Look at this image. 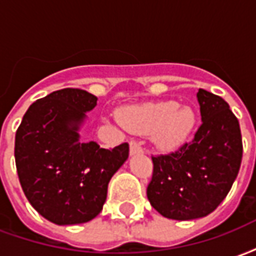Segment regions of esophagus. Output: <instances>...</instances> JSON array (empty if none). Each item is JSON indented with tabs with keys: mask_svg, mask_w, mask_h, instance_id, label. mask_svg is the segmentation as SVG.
Wrapping results in <instances>:
<instances>
[{
	"mask_svg": "<svg viewBox=\"0 0 256 256\" xmlns=\"http://www.w3.org/2000/svg\"><path fill=\"white\" fill-rule=\"evenodd\" d=\"M144 152V148H142V145L137 142V141H132L130 142V154L132 155H136V154H142Z\"/></svg>",
	"mask_w": 256,
	"mask_h": 256,
	"instance_id": "esophagus-1",
	"label": "esophagus"
}]
</instances>
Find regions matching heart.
<instances>
[{"mask_svg": "<svg viewBox=\"0 0 256 256\" xmlns=\"http://www.w3.org/2000/svg\"><path fill=\"white\" fill-rule=\"evenodd\" d=\"M126 128L140 134H150L158 148L174 150L189 138L196 114L189 106H180L176 101L128 106L120 115Z\"/></svg>", "mask_w": 256, "mask_h": 256, "instance_id": "1", "label": "heart"}]
</instances>
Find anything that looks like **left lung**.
<instances>
[{"label":"left lung","instance_id":"obj_1","mask_svg":"<svg viewBox=\"0 0 256 256\" xmlns=\"http://www.w3.org/2000/svg\"><path fill=\"white\" fill-rule=\"evenodd\" d=\"M198 101L202 124L192 141L167 155L152 156L146 196L170 220L211 214L228 196L242 164V132L229 104L204 89H198Z\"/></svg>","mask_w":256,"mask_h":256}]
</instances>
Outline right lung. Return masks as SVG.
I'll return each mask as SVG.
<instances>
[{
  "label": "right lung",
  "mask_w": 256,
  "mask_h": 256,
  "mask_svg": "<svg viewBox=\"0 0 256 256\" xmlns=\"http://www.w3.org/2000/svg\"><path fill=\"white\" fill-rule=\"evenodd\" d=\"M97 97L56 90L32 102L14 137V160L26 198L56 225L84 224L100 214L108 182L128 158V144L106 150L80 142L79 126Z\"/></svg>",
  "instance_id": "obj_1"
}]
</instances>
